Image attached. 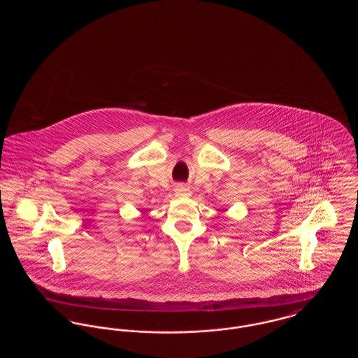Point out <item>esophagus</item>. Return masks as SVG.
<instances>
[{
	"label": "esophagus",
	"instance_id": "obj_1",
	"mask_svg": "<svg viewBox=\"0 0 358 358\" xmlns=\"http://www.w3.org/2000/svg\"><path fill=\"white\" fill-rule=\"evenodd\" d=\"M174 194L176 197H180V199H187L192 196V192L185 187H177L174 190Z\"/></svg>",
	"mask_w": 358,
	"mask_h": 358
}]
</instances>
